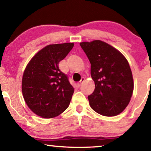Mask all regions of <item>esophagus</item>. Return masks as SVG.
Returning a JSON list of instances; mask_svg holds the SVG:
<instances>
[{
  "label": "esophagus",
  "instance_id": "1",
  "mask_svg": "<svg viewBox=\"0 0 151 151\" xmlns=\"http://www.w3.org/2000/svg\"><path fill=\"white\" fill-rule=\"evenodd\" d=\"M84 81H85V78H81V80L79 81V82H78V83H77V84H76V85H77V87H79L81 85V84H82V83H83V82H84Z\"/></svg>",
  "mask_w": 151,
  "mask_h": 151
}]
</instances>
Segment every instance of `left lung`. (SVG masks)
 Masks as SVG:
<instances>
[{
    "mask_svg": "<svg viewBox=\"0 0 151 151\" xmlns=\"http://www.w3.org/2000/svg\"><path fill=\"white\" fill-rule=\"evenodd\" d=\"M91 63L95 90L88 99L91 108L104 116L122 113L130 101L134 81L130 65L119 50L101 40L81 42Z\"/></svg>",
    "mask_w": 151,
    "mask_h": 151,
    "instance_id": "1",
    "label": "left lung"
}]
</instances>
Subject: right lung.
Returning a JSON list of instances; mask_svg holds the SVG:
<instances>
[{
	"label": "right lung",
	"instance_id": "obj_1",
	"mask_svg": "<svg viewBox=\"0 0 151 151\" xmlns=\"http://www.w3.org/2000/svg\"><path fill=\"white\" fill-rule=\"evenodd\" d=\"M73 46L74 43L47 45L26 66L21 85L23 96L29 108L41 118H55L70 104L75 90L60 70L58 63Z\"/></svg>",
	"mask_w": 151,
	"mask_h": 151
}]
</instances>
